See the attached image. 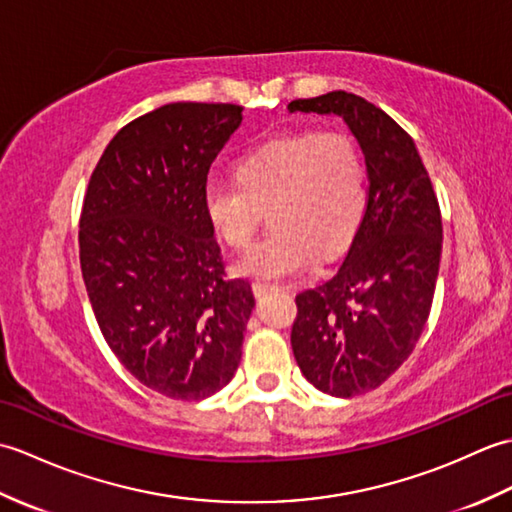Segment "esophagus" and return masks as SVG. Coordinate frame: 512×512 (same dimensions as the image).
<instances>
[{
	"instance_id": "obj_1",
	"label": "esophagus",
	"mask_w": 512,
	"mask_h": 512,
	"mask_svg": "<svg viewBox=\"0 0 512 512\" xmlns=\"http://www.w3.org/2000/svg\"><path fill=\"white\" fill-rule=\"evenodd\" d=\"M273 290H277V286H273V284H264V281H255V284H253L255 297H264V295H268V292H273Z\"/></svg>"
}]
</instances>
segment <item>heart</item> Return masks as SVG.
<instances>
[{"instance_id":"heart-1","label":"heart","mask_w":512,"mask_h":512,"mask_svg":"<svg viewBox=\"0 0 512 512\" xmlns=\"http://www.w3.org/2000/svg\"><path fill=\"white\" fill-rule=\"evenodd\" d=\"M235 180L209 184L204 211L235 250L250 248L264 213L270 215L273 233L237 264V273L250 277H290L317 253L336 255L365 211V162L343 132L301 129L270 138L237 160Z\"/></svg>"}]
</instances>
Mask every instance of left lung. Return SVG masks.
I'll use <instances>...</instances> for the list:
<instances>
[{
    "mask_svg": "<svg viewBox=\"0 0 512 512\" xmlns=\"http://www.w3.org/2000/svg\"><path fill=\"white\" fill-rule=\"evenodd\" d=\"M288 110L341 116L365 154L363 220L336 273L297 295L290 334L303 376L352 398L383 385L420 339L440 268V204L411 136L374 103L336 90Z\"/></svg>",
    "mask_w": 512,
    "mask_h": 512,
    "instance_id": "left-lung-1",
    "label": "left lung"
}]
</instances>
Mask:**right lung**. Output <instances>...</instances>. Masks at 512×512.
<instances>
[{
  "instance_id": "add662e5",
  "label": "right lung",
  "mask_w": 512,
  "mask_h": 512,
  "mask_svg": "<svg viewBox=\"0 0 512 512\" xmlns=\"http://www.w3.org/2000/svg\"><path fill=\"white\" fill-rule=\"evenodd\" d=\"M233 103H169L105 147L83 198L79 257L96 323L138 383L202 400L231 383L255 297L224 273L206 176L242 123Z\"/></svg>"
}]
</instances>
